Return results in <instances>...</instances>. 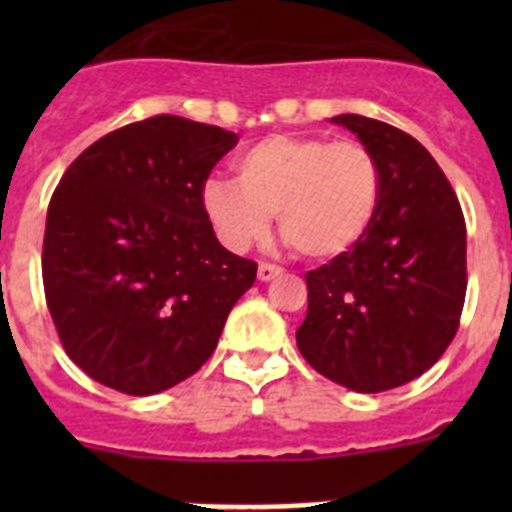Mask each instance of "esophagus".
I'll use <instances>...</instances> for the list:
<instances>
[{
    "instance_id": "1",
    "label": "esophagus",
    "mask_w": 512,
    "mask_h": 512,
    "mask_svg": "<svg viewBox=\"0 0 512 512\" xmlns=\"http://www.w3.org/2000/svg\"><path fill=\"white\" fill-rule=\"evenodd\" d=\"M282 271H284L282 266L269 264V261H261V264H259V279H261V282H269V279H277Z\"/></svg>"
}]
</instances>
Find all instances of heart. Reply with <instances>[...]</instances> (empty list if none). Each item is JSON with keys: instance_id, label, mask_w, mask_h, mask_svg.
Instances as JSON below:
<instances>
[{"instance_id": "1", "label": "heart", "mask_w": 512, "mask_h": 512, "mask_svg": "<svg viewBox=\"0 0 512 512\" xmlns=\"http://www.w3.org/2000/svg\"><path fill=\"white\" fill-rule=\"evenodd\" d=\"M233 166L235 182L210 179L202 189L212 228L233 251L264 241L277 215L305 259H338L369 233L382 200V166L359 140L269 135Z\"/></svg>"}]
</instances>
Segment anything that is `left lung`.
I'll list each match as a JSON object with an SVG mask.
<instances>
[{"label":"left lung","mask_w":512,"mask_h":512,"mask_svg":"<svg viewBox=\"0 0 512 512\" xmlns=\"http://www.w3.org/2000/svg\"><path fill=\"white\" fill-rule=\"evenodd\" d=\"M333 122L374 151L382 200L351 251L305 274L297 348L336 384L384 392L428 372L454 341L467 295V225L449 179L413 135L364 115Z\"/></svg>","instance_id":"obj_1"}]
</instances>
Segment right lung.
Returning a JSON list of instances; mask_svg holds the SVG:
<instances>
[{
    "instance_id": "obj_1",
    "label": "right lung",
    "mask_w": 512,
    "mask_h": 512,
    "mask_svg": "<svg viewBox=\"0 0 512 512\" xmlns=\"http://www.w3.org/2000/svg\"><path fill=\"white\" fill-rule=\"evenodd\" d=\"M238 135L156 115L99 138L48 205L43 287L63 351L94 382L156 395L212 356L256 261L220 246L202 189Z\"/></svg>"
}]
</instances>
